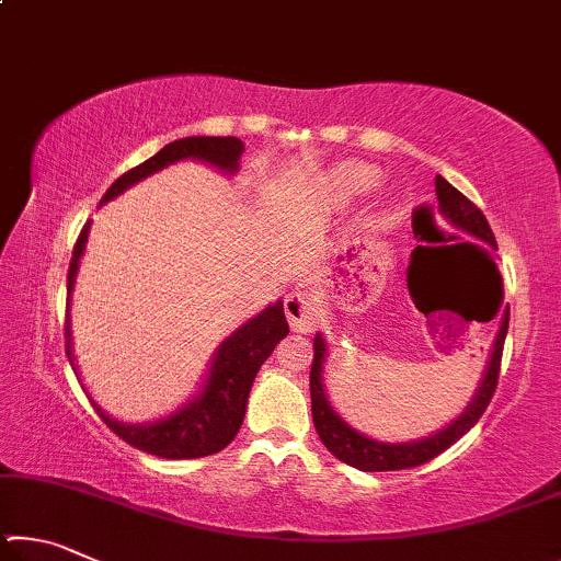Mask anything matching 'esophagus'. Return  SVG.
Masks as SVG:
<instances>
[{
	"label": "esophagus",
	"mask_w": 561,
	"mask_h": 561,
	"mask_svg": "<svg viewBox=\"0 0 561 561\" xmlns=\"http://www.w3.org/2000/svg\"><path fill=\"white\" fill-rule=\"evenodd\" d=\"M284 314L289 319V327L299 334H307V331H314L319 324V304L307 291H291L287 299H284Z\"/></svg>",
	"instance_id": "34e87169"
}]
</instances>
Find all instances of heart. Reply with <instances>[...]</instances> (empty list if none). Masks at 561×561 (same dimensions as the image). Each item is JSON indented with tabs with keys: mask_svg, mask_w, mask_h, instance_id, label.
I'll return each instance as SVG.
<instances>
[{
	"mask_svg": "<svg viewBox=\"0 0 561 561\" xmlns=\"http://www.w3.org/2000/svg\"><path fill=\"white\" fill-rule=\"evenodd\" d=\"M329 185L339 203H351V201H356L358 195H364L366 190H371L376 185V173L366 165L348 163V165H341L334 170Z\"/></svg>",
	"mask_w": 561,
	"mask_h": 561,
	"instance_id": "obj_1",
	"label": "heart"
}]
</instances>
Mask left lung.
Masks as SVG:
<instances>
[{
  "instance_id": "left-lung-1",
  "label": "left lung",
  "mask_w": 561,
  "mask_h": 561,
  "mask_svg": "<svg viewBox=\"0 0 561 561\" xmlns=\"http://www.w3.org/2000/svg\"><path fill=\"white\" fill-rule=\"evenodd\" d=\"M435 195H438L440 213L448 217V220L460 227V230L470 232L478 237L480 242L495 247V234L490 230L488 217L472 201H468L458 187H453L445 178H435ZM488 252V250H485ZM497 314V311H495ZM507 324H510V307L505 309L500 321V331L495 336V344L490 351V360L485 368V378L474 393L472 403L465 408V413L453 421L448 428L435 433L433 438L415 440V443H378L360 435L358 431L348 428V425L341 421L334 413V408L329 405L324 396V386H321V368H324V356H327V344L321 334L314 339V360H311V374H309V388H311V417H314V428L319 433L321 443L327 445L331 455H336L341 462L351 465V468H358L364 472H386V470H408L417 468V465L428 462L438 458L443 450H448L455 440H460L465 433H468L474 423L480 421V415L485 413L490 405L492 396H495L497 378H500V360H502V348H505V336H507Z\"/></svg>"
}]
</instances>
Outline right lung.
I'll return each instance as SVG.
<instances>
[{
  "mask_svg": "<svg viewBox=\"0 0 561 561\" xmlns=\"http://www.w3.org/2000/svg\"><path fill=\"white\" fill-rule=\"evenodd\" d=\"M242 150V140L234 136H193L173 140V144H168L163 150H158L153 158H148L146 163L123 173L116 183L106 190V195L101 197V205L113 201V197L121 195L123 190L130 187L133 183H138V180L153 175L156 170L175 163V160L195 158L222 168L227 173H234V170L240 168L237 160H240ZM87 237L89 222L83 225L79 240L73 244V257L69 264V274H66V291L69 294L73 287L76 270H79V257L83 254V247H87ZM287 334V317H284L282 301H277L274 307L264 309L260 317L247 321L242 329H237L230 339L222 341V346L217 348L215 354L205 391L197 396L193 403H187L185 408H180L178 413L163 417V421L158 423L126 425L113 421V417L103 413L96 403H93V408H96L101 421L106 423L118 438L148 455H158V458L168 460H190L220 453L232 443L237 431H240L247 398H250V388L254 376L260 371V366L270 358L274 346H277ZM64 336L66 356L73 360L69 344V321H66L64 327Z\"/></svg>",
  "mask_w": 561,
  "mask_h": 561,
  "instance_id": "1",
  "label": "right lung"
}]
</instances>
